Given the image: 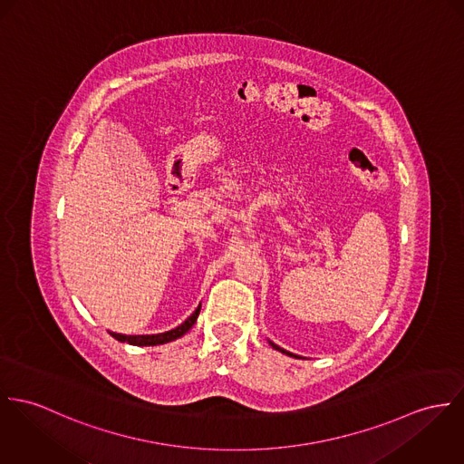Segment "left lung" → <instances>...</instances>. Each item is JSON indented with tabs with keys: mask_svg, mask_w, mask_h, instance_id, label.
Segmentation results:
<instances>
[{
	"mask_svg": "<svg viewBox=\"0 0 464 464\" xmlns=\"http://www.w3.org/2000/svg\"><path fill=\"white\" fill-rule=\"evenodd\" d=\"M270 345H272V347H274V349H276V351H279V353H283V354H286V356H294V354H292V353H286V351H285V349H281V347H277V345H276V343H272V342H270ZM295 358H297V356H295Z\"/></svg>",
	"mask_w": 464,
	"mask_h": 464,
	"instance_id": "obj_1",
	"label": "left lung"
}]
</instances>
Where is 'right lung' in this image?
I'll list each match as a JSON object with an SVG mask.
<instances>
[{"mask_svg":"<svg viewBox=\"0 0 464 464\" xmlns=\"http://www.w3.org/2000/svg\"><path fill=\"white\" fill-rule=\"evenodd\" d=\"M199 311L201 306L196 309L181 325H178L176 329L172 331H167V333H161V334H146V336H124V334H117V333H110L115 340L119 342H126L130 345H139V347H144V345H161V343H167V342H172L176 338H181L198 320L199 316Z\"/></svg>","mask_w":464,"mask_h":464,"instance_id":"obj_1","label":"right lung"}]
</instances>
